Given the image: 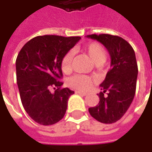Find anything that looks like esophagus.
Returning a JSON list of instances; mask_svg holds the SVG:
<instances>
[{"label":"esophagus","mask_w":152,"mask_h":152,"mask_svg":"<svg viewBox=\"0 0 152 152\" xmlns=\"http://www.w3.org/2000/svg\"><path fill=\"white\" fill-rule=\"evenodd\" d=\"M77 94H79V95H80V96H87V93L86 92H83V91H75Z\"/></svg>","instance_id":"1"}]
</instances>
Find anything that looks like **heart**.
<instances>
[{
  "mask_svg": "<svg viewBox=\"0 0 152 152\" xmlns=\"http://www.w3.org/2000/svg\"><path fill=\"white\" fill-rule=\"evenodd\" d=\"M85 52L92 61L96 64H102L107 59V52L102 45L98 43H91L85 48ZM73 59V54L67 52L63 56L61 60V70L64 73H68L71 70V63ZM93 84V79L91 77L83 75V74H75L68 79V85L71 88L79 90V91H87L91 87Z\"/></svg>",
  "mask_w": 152,
  "mask_h": 152,
  "instance_id": "obj_1",
  "label": "heart"
}]
</instances>
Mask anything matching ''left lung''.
<instances>
[{
  "label": "left lung",
  "mask_w": 152,
  "mask_h": 152,
  "mask_svg": "<svg viewBox=\"0 0 152 152\" xmlns=\"http://www.w3.org/2000/svg\"><path fill=\"white\" fill-rule=\"evenodd\" d=\"M108 50L111 69L100 85V102L89 108L91 116L102 124L116 123L130 107L136 90L138 66L134 50L125 39L111 34H91ZM107 93V94H105Z\"/></svg>",
  "instance_id": "1"
}]
</instances>
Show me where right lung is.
<instances>
[{
    "label": "right lung",
    "instance_id": "1",
    "mask_svg": "<svg viewBox=\"0 0 152 152\" xmlns=\"http://www.w3.org/2000/svg\"><path fill=\"white\" fill-rule=\"evenodd\" d=\"M79 36L43 35L23 46L16 60L17 83L23 107L34 121L52 125L64 117L73 91L62 88L61 60ZM55 90L50 92V88Z\"/></svg>",
    "mask_w": 152,
    "mask_h": 152
}]
</instances>
